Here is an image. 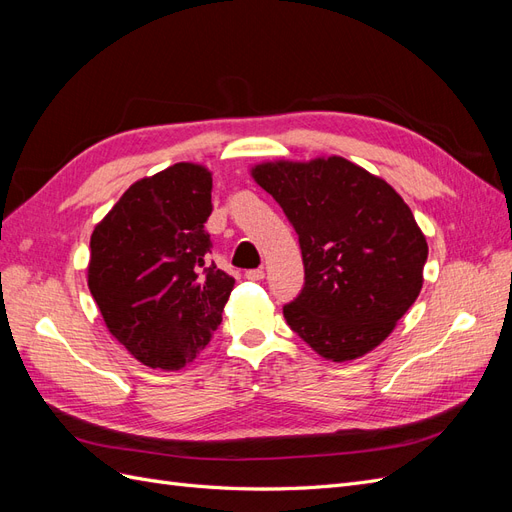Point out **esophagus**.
I'll return each instance as SVG.
<instances>
[{
    "instance_id": "esophagus-1",
    "label": "esophagus",
    "mask_w": 512,
    "mask_h": 512,
    "mask_svg": "<svg viewBox=\"0 0 512 512\" xmlns=\"http://www.w3.org/2000/svg\"><path fill=\"white\" fill-rule=\"evenodd\" d=\"M245 277H247V280H252V282H260L262 277H265V271H262V269H250V271H245Z\"/></svg>"
}]
</instances>
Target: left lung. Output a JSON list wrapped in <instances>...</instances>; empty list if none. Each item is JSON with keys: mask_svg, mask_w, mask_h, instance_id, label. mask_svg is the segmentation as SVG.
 Masks as SVG:
<instances>
[{"mask_svg": "<svg viewBox=\"0 0 512 512\" xmlns=\"http://www.w3.org/2000/svg\"><path fill=\"white\" fill-rule=\"evenodd\" d=\"M252 175L299 235L305 284L284 305L290 329L337 363L374 350L423 286L427 241L404 198L337 156L260 164Z\"/></svg>", "mask_w": 512, "mask_h": 512, "instance_id": "1", "label": "left lung"}]
</instances>
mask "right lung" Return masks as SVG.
Listing matches in <instances>:
<instances>
[{"label":"right lung","instance_id":"right-lung-1","mask_svg":"<svg viewBox=\"0 0 512 512\" xmlns=\"http://www.w3.org/2000/svg\"><path fill=\"white\" fill-rule=\"evenodd\" d=\"M211 190L205 166L173 164L130 185L91 235V297L117 342L153 369L196 359L235 286L207 260Z\"/></svg>","mask_w":512,"mask_h":512}]
</instances>
